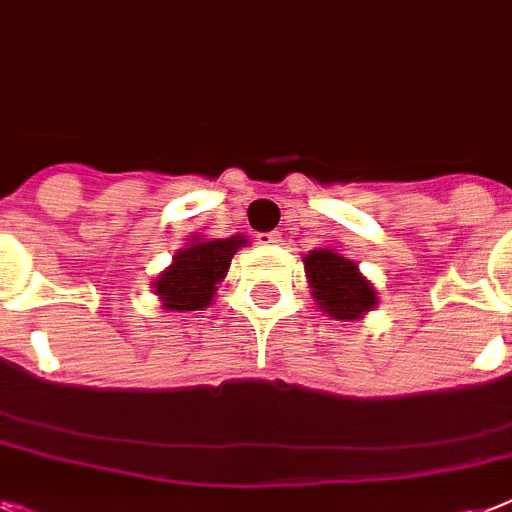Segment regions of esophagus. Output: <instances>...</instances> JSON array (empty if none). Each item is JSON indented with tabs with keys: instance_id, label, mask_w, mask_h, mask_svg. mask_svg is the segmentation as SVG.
<instances>
[{
	"instance_id": "obj_1",
	"label": "esophagus",
	"mask_w": 512,
	"mask_h": 512,
	"mask_svg": "<svg viewBox=\"0 0 512 512\" xmlns=\"http://www.w3.org/2000/svg\"><path fill=\"white\" fill-rule=\"evenodd\" d=\"M255 239L257 244H265V247H270V244H281V234H278V231H265V234H257Z\"/></svg>"
}]
</instances>
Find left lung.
Here are the masks:
<instances>
[{
    "label": "left lung",
    "instance_id": "8db88e82",
    "mask_svg": "<svg viewBox=\"0 0 512 512\" xmlns=\"http://www.w3.org/2000/svg\"><path fill=\"white\" fill-rule=\"evenodd\" d=\"M307 278L318 305L336 321H355L376 307L373 286L360 276L352 260L334 249H315L305 257Z\"/></svg>",
    "mask_w": 512,
    "mask_h": 512
}]
</instances>
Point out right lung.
Segmentation results:
<instances>
[{"mask_svg":"<svg viewBox=\"0 0 512 512\" xmlns=\"http://www.w3.org/2000/svg\"><path fill=\"white\" fill-rule=\"evenodd\" d=\"M244 244V236L213 239V242H191L173 257L165 273L155 281V294L168 310H202L210 305L215 284L226 276L234 252Z\"/></svg>","mask_w":512,"mask_h":512,"instance_id":"obj_1","label":"right lung"}]
</instances>
